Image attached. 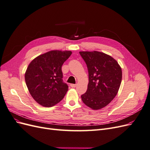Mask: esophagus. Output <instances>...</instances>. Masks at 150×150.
<instances>
[{
	"label": "esophagus",
	"instance_id": "1",
	"mask_svg": "<svg viewBox=\"0 0 150 150\" xmlns=\"http://www.w3.org/2000/svg\"><path fill=\"white\" fill-rule=\"evenodd\" d=\"M70 86H71V87H72V88H75L76 86H77V84H70Z\"/></svg>",
	"mask_w": 150,
	"mask_h": 150
}]
</instances>
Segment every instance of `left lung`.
<instances>
[{"mask_svg":"<svg viewBox=\"0 0 150 150\" xmlns=\"http://www.w3.org/2000/svg\"><path fill=\"white\" fill-rule=\"evenodd\" d=\"M87 65L89 83L86 92L81 95L83 102L94 110H100L111 103L118 92L122 71L111 56L98 51H81Z\"/></svg>","mask_w":150,"mask_h":150,"instance_id":"obj_1","label":"left lung"}]
</instances>
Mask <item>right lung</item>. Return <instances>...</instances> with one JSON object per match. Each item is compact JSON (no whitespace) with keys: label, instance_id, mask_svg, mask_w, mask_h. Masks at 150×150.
I'll use <instances>...</instances> for the list:
<instances>
[{"label":"right lung","instance_id":"1","mask_svg":"<svg viewBox=\"0 0 150 150\" xmlns=\"http://www.w3.org/2000/svg\"><path fill=\"white\" fill-rule=\"evenodd\" d=\"M69 51H51L35 57L25 73V81L34 100L52 107L64 98L68 86L62 81V66L71 55Z\"/></svg>","mask_w":150,"mask_h":150}]
</instances>
